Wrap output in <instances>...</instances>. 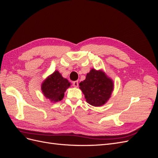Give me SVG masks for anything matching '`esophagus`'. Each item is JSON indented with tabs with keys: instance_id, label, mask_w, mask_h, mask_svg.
<instances>
[{
	"instance_id": "1",
	"label": "esophagus",
	"mask_w": 158,
	"mask_h": 158,
	"mask_svg": "<svg viewBox=\"0 0 158 158\" xmlns=\"http://www.w3.org/2000/svg\"><path fill=\"white\" fill-rule=\"evenodd\" d=\"M73 85L74 87H78V81H74V82H73Z\"/></svg>"
}]
</instances>
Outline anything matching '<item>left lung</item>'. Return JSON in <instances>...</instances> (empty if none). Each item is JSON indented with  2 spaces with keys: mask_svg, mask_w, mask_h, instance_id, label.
Masks as SVG:
<instances>
[{
  "mask_svg": "<svg viewBox=\"0 0 158 158\" xmlns=\"http://www.w3.org/2000/svg\"><path fill=\"white\" fill-rule=\"evenodd\" d=\"M86 102L92 106L99 107L110 98L114 88L112 79L107 77L102 70L92 69L85 79L79 84Z\"/></svg>",
  "mask_w": 158,
  "mask_h": 158,
  "instance_id": "obj_1",
  "label": "left lung"
}]
</instances>
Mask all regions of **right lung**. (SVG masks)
I'll list each match as a JSON object with an SVG mask.
<instances>
[{"instance_id":"obj_1","label":"right lung","mask_w":158,"mask_h":158,"mask_svg":"<svg viewBox=\"0 0 158 158\" xmlns=\"http://www.w3.org/2000/svg\"><path fill=\"white\" fill-rule=\"evenodd\" d=\"M70 85L67 79L64 78L58 70H55L42 83L41 91L46 98L55 103L63 99L64 92Z\"/></svg>"}]
</instances>
